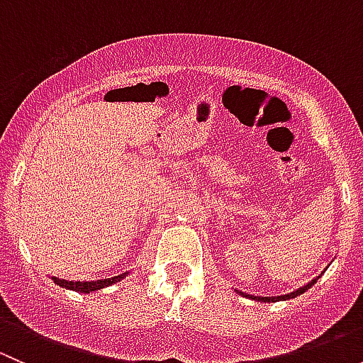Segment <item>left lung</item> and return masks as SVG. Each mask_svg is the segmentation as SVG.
Segmentation results:
<instances>
[{
	"label": "left lung",
	"mask_w": 363,
	"mask_h": 363,
	"mask_svg": "<svg viewBox=\"0 0 363 363\" xmlns=\"http://www.w3.org/2000/svg\"><path fill=\"white\" fill-rule=\"evenodd\" d=\"M318 279H320V276H318V277H314L313 281H309V283H307V284H303V286H302V288H298V290L291 291V294H288V295H281V296H255V295H246V294H242V291H237V294H240V295H242V296H247V298H251V300H258V302H279V300L295 298V296L302 295L303 291H307V290H309V288L313 286V284L316 283Z\"/></svg>",
	"instance_id": "8db88e82"
}]
</instances>
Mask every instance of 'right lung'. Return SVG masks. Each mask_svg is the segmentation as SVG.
Listing matches in <instances>:
<instances>
[{
    "mask_svg": "<svg viewBox=\"0 0 363 363\" xmlns=\"http://www.w3.org/2000/svg\"><path fill=\"white\" fill-rule=\"evenodd\" d=\"M126 274H121V276L108 277V279H98V281H65V279H57V277H52V281L56 284H60V286L68 288V290L79 291V294H91V291H98L101 290V288H107L111 286V284L117 283V281L124 279Z\"/></svg>",
    "mask_w": 363,
    "mask_h": 363,
    "instance_id": "right-lung-1",
    "label": "right lung"
}]
</instances>
